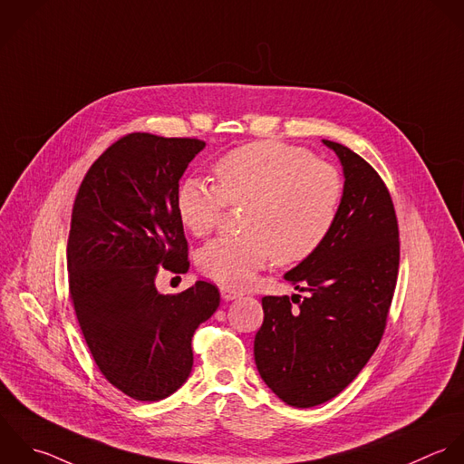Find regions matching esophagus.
Instances as JSON below:
<instances>
[{"mask_svg": "<svg viewBox=\"0 0 464 464\" xmlns=\"http://www.w3.org/2000/svg\"><path fill=\"white\" fill-rule=\"evenodd\" d=\"M220 295H222V300L226 302H231V300H237L242 296L240 291L233 289V287H227V285H220Z\"/></svg>", "mask_w": 464, "mask_h": 464, "instance_id": "obj_1", "label": "esophagus"}]
</instances>
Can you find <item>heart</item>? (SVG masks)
Listing matches in <instances>:
<instances>
[{"label":"heart","mask_w":464,"mask_h":464,"mask_svg":"<svg viewBox=\"0 0 464 464\" xmlns=\"http://www.w3.org/2000/svg\"><path fill=\"white\" fill-rule=\"evenodd\" d=\"M217 186L188 177L177 191V213L195 237L209 235L226 202L246 204L240 237H220L198 251V267L209 278L244 287L275 258L293 266L313 256L336 226L345 184L329 162L304 148L260 140L220 157Z\"/></svg>","instance_id":"obj_1"}]
</instances>
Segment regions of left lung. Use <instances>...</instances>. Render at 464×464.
Masks as SVG:
<instances>
[{
	"label": "left lung",
	"mask_w": 464,
	"mask_h": 464,
	"mask_svg": "<svg viewBox=\"0 0 464 464\" xmlns=\"http://www.w3.org/2000/svg\"><path fill=\"white\" fill-rule=\"evenodd\" d=\"M322 142L343 168L336 226L313 256L284 275L307 296H264L255 336L262 380L296 409L336 398L367 365L383 336L400 267L398 220L382 177L347 146Z\"/></svg>",
	"instance_id": "1"
}]
</instances>
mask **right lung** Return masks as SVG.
<instances>
[{
    "mask_svg": "<svg viewBox=\"0 0 464 464\" xmlns=\"http://www.w3.org/2000/svg\"><path fill=\"white\" fill-rule=\"evenodd\" d=\"M204 148L198 139L130 133L92 164L73 202L70 298L99 371L137 401L164 400L186 383L191 338L220 305L208 282L171 296L155 287L160 267H189L175 200Z\"/></svg>",
    "mask_w": 464,
    "mask_h": 464,
    "instance_id": "1",
    "label": "right lung"
}]
</instances>
